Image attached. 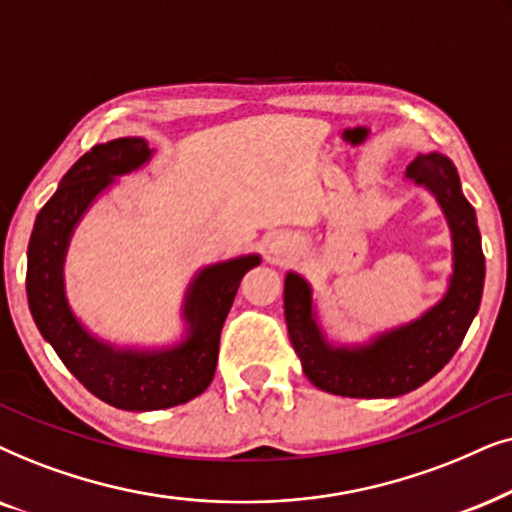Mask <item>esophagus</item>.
I'll use <instances>...</instances> for the list:
<instances>
[{"mask_svg": "<svg viewBox=\"0 0 512 512\" xmlns=\"http://www.w3.org/2000/svg\"><path fill=\"white\" fill-rule=\"evenodd\" d=\"M295 252H297L295 238H290L285 234L276 236L274 241L269 243V260L276 262V264H288L292 257H295Z\"/></svg>", "mask_w": 512, "mask_h": 512, "instance_id": "34e87169", "label": "esophagus"}]
</instances>
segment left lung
Segmentation results:
<instances>
[{
	"mask_svg": "<svg viewBox=\"0 0 512 512\" xmlns=\"http://www.w3.org/2000/svg\"><path fill=\"white\" fill-rule=\"evenodd\" d=\"M405 180L428 189L447 217L454 248L449 288L424 316L370 344L332 346L316 320L311 285L290 271L283 290L285 323L304 374L320 391L344 398H395L414 391L452 360L480 309L485 255L475 210L461 192L454 163L438 152L419 154L407 166Z\"/></svg>",
	"mask_w": 512,
	"mask_h": 512,
	"instance_id": "8db88e82",
	"label": "left lung"
}]
</instances>
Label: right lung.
Segmentation results:
<instances>
[{
    "mask_svg": "<svg viewBox=\"0 0 512 512\" xmlns=\"http://www.w3.org/2000/svg\"><path fill=\"white\" fill-rule=\"evenodd\" d=\"M152 152L142 138L95 145L67 170L58 192L39 210L27 245V302L42 337L95 398L128 412L166 410L206 391L215 377L220 332L238 285L260 264V255H243L201 269L182 306L187 335L173 349H114L79 323L63 285L72 231L114 177L138 170Z\"/></svg>",
    "mask_w": 512,
    "mask_h": 512,
    "instance_id": "add662e5",
    "label": "right lung"
}]
</instances>
